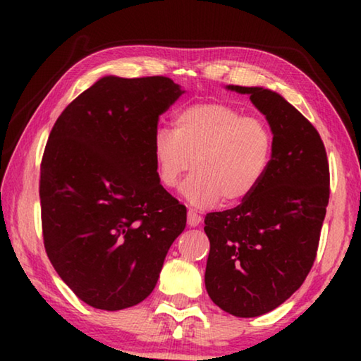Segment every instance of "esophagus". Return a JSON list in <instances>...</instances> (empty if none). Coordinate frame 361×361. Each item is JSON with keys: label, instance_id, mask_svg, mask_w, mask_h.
Instances as JSON below:
<instances>
[{"label": "esophagus", "instance_id": "obj_1", "mask_svg": "<svg viewBox=\"0 0 361 361\" xmlns=\"http://www.w3.org/2000/svg\"><path fill=\"white\" fill-rule=\"evenodd\" d=\"M200 221H202V216L197 215V212H194V210H189L188 212V224L191 226V228H195V226H199Z\"/></svg>", "mask_w": 361, "mask_h": 361}]
</instances>
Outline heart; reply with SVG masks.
I'll return each instance as SVG.
<instances>
[{"label":"heart","instance_id":"heart-1","mask_svg":"<svg viewBox=\"0 0 361 361\" xmlns=\"http://www.w3.org/2000/svg\"><path fill=\"white\" fill-rule=\"evenodd\" d=\"M151 146L161 185L173 188L192 169L181 194L192 207L207 209L219 200L239 204L258 189L271 166L274 135L261 118L204 102L180 109L173 132L156 129Z\"/></svg>","mask_w":361,"mask_h":361}]
</instances>
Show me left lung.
<instances>
[{
    "mask_svg": "<svg viewBox=\"0 0 361 361\" xmlns=\"http://www.w3.org/2000/svg\"><path fill=\"white\" fill-rule=\"evenodd\" d=\"M228 89L248 94L266 116L274 154L248 199L207 213L205 288L218 307L250 319L285 302L312 269L329 200V167L319 132L282 95L262 87Z\"/></svg>",
    "mask_w": 361,
    "mask_h": 361,
    "instance_id": "1",
    "label": "left lung"
}]
</instances>
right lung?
<instances>
[{"label": "right lung", "mask_w": 361, "mask_h": 361, "mask_svg": "<svg viewBox=\"0 0 361 361\" xmlns=\"http://www.w3.org/2000/svg\"><path fill=\"white\" fill-rule=\"evenodd\" d=\"M185 94L166 76H105L54 124L41 161L46 253L60 279L95 309L151 295L186 207L157 178L159 116Z\"/></svg>", "instance_id": "add662e5"}]
</instances>
